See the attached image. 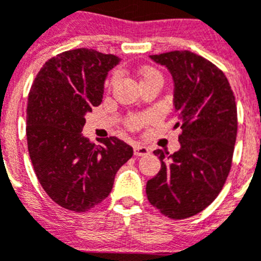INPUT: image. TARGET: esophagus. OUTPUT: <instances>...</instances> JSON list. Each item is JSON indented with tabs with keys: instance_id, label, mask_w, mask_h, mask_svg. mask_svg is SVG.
Returning <instances> with one entry per match:
<instances>
[{
	"instance_id": "obj_1",
	"label": "esophagus",
	"mask_w": 261,
	"mask_h": 261,
	"mask_svg": "<svg viewBox=\"0 0 261 261\" xmlns=\"http://www.w3.org/2000/svg\"><path fill=\"white\" fill-rule=\"evenodd\" d=\"M150 153V149L146 146H141V145H136L135 146V155L136 156H144Z\"/></svg>"
}]
</instances>
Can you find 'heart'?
<instances>
[{
	"mask_svg": "<svg viewBox=\"0 0 261 261\" xmlns=\"http://www.w3.org/2000/svg\"><path fill=\"white\" fill-rule=\"evenodd\" d=\"M154 78H159V80H162V75H161V73H159L156 69L146 68L141 71V84H145V82H147V81H150V80H154ZM115 80H116V75H114V77H112V80H111V84H114ZM147 119H149L147 116H137V115H135V116H130L128 119L129 128H132V129L140 128V126L144 125V124L146 123Z\"/></svg>",
	"mask_w": 261,
	"mask_h": 261,
	"instance_id": "1",
	"label": "heart"
}]
</instances>
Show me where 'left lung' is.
<instances>
[{"instance_id": "obj_1", "label": "left lung", "mask_w": 261, "mask_h": 261, "mask_svg": "<svg viewBox=\"0 0 261 261\" xmlns=\"http://www.w3.org/2000/svg\"><path fill=\"white\" fill-rule=\"evenodd\" d=\"M174 80V107L180 149H156L158 174L146 183L153 206L172 220L204 211L222 190L231 168L238 130L237 105L223 71L190 50L150 56Z\"/></svg>"}]
</instances>
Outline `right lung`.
<instances>
[{
  "label": "right lung",
  "instance_id": "obj_1",
  "mask_svg": "<svg viewBox=\"0 0 261 261\" xmlns=\"http://www.w3.org/2000/svg\"><path fill=\"white\" fill-rule=\"evenodd\" d=\"M120 59L78 48L45 62L27 100V146L39 183L53 201L86 212L110 195L117 170L133 155L117 137L90 142L87 112L102 103L108 71Z\"/></svg>",
  "mask_w": 261,
  "mask_h": 261
}]
</instances>
